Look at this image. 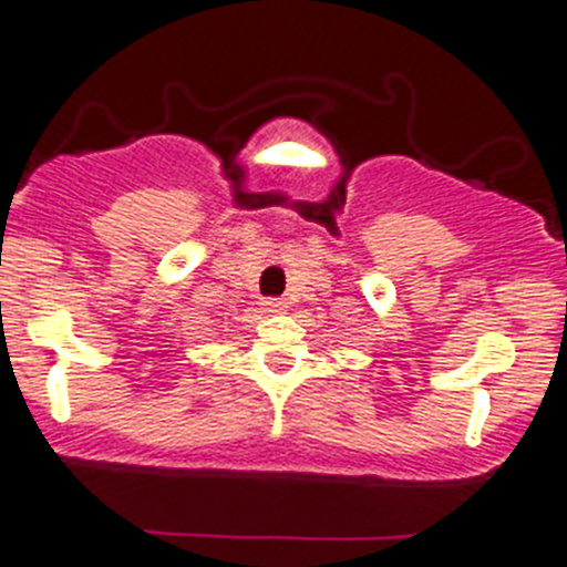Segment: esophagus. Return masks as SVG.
<instances>
[{"instance_id":"esophagus-1","label":"esophagus","mask_w":567,"mask_h":567,"mask_svg":"<svg viewBox=\"0 0 567 567\" xmlns=\"http://www.w3.org/2000/svg\"><path fill=\"white\" fill-rule=\"evenodd\" d=\"M262 305H266L268 312H282L285 307H288V301H285V299H268V301H262Z\"/></svg>"}]
</instances>
